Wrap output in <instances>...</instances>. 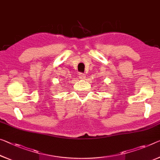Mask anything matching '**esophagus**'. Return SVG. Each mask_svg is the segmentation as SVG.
<instances>
[{
    "label": "esophagus",
    "instance_id": "obj_1",
    "mask_svg": "<svg viewBox=\"0 0 160 160\" xmlns=\"http://www.w3.org/2000/svg\"><path fill=\"white\" fill-rule=\"evenodd\" d=\"M86 75L84 74V73H81L80 74H79V78L80 79H82V80H84V79H86Z\"/></svg>",
    "mask_w": 160,
    "mask_h": 160
}]
</instances>
